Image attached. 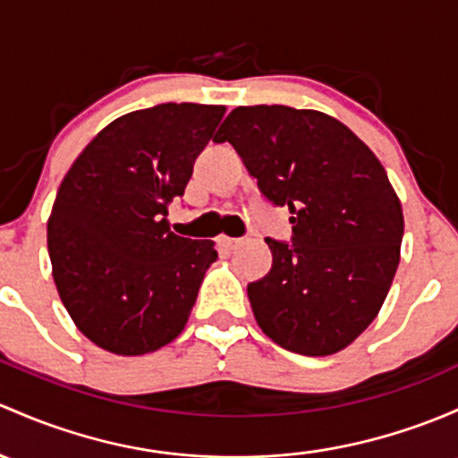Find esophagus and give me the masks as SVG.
<instances>
[{"label":"esophagus","mask_w":458,"mask_h":458,"mask_svg":"<svg viewBox=\"0 0 458 458\" xmlns=\"http://www.w3.org/2000/svg\"><path fill=\"white\" fill-rule=\"evenodd\" d=\"M239 243H242V239H233V237H219V239H216V245H219V248H224V250H234Z\"/></svg>","instance_id":"1"}]
</instances>
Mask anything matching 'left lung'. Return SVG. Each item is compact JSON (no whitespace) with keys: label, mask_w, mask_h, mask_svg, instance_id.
I'll use <instances>...</instances> for the list:
<instances>
[{"label":"left lung","mask_w":458,"mask_h":458,"mask_svg":"<svg viewBox=\"0 0 458 458\" xmlns=\"http://www.w3.org/2000/svg\"><path fill=\"white\" fill-rule=\"evenodd\" d=\"M215 142L292 213V243L266 239L272 269L248 285L263 334L311 358L349 346L399 266L403 215L382 162L340 120L285 105L233 109Z\"/></svg>","instance_id":"1"}]
</instances>
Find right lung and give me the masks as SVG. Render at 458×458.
Here are the masks:
<instances>
[{
	"label": "right lung",
	"mask_w": 458,
	"mask_h": 458,
	"mask_svg": "<svg viewBox=\"0 0 458 458\" xmlns=\"http://www.w3.org/2000/svg\"><path fill=\"white\" fill-rule=\"evenodd\" d=\"M221 105L162 103L124 114L83 148L47 221L52 276L67 314L100 349L144 355L189 320L215 243L168 230Z\"/></svg>",
	"instance_id": "1"
}]
</instances>
